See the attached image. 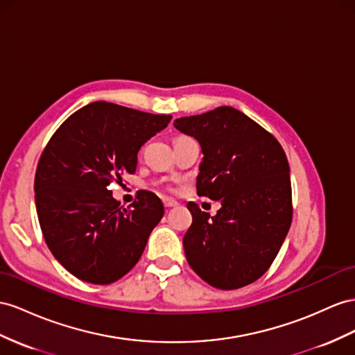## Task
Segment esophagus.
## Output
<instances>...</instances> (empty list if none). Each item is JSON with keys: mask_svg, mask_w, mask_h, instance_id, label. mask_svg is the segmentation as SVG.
I'll use <instances>...</instances> for the list:
<instances>
[{"mask_svg": "<svg viewBox=\"0 0 355 355\" xmlns=\"http://www.w3.org/2000/svg\"><path fill=\"white\" fill-rule=\"evenodd\" d=\"M163 205H165L166 210H169V208L175 207V205H177V202H175V201H172V199H163Z\"/></svg>", "mask_w": 355, "mask_h": 355, "instance_id": "esophagus-1", "label": "esophagus"}]
</instances>
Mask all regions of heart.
<instances>
[{"mask_svg":"<svg viewBox=\"0 0 355 355\" xmlns=\"http://www.w3.org/2000/svg\"><path fill=\"white\" fill-rule=\"evenodd\" d=\"M160 187H162L163 190H166V192H169V193L177 192V187H175L174 184H171V183H162Z\"/></svg>","mask_w":355,"mask_h":355,"instance_id":"1","label":"heart"}]
</instances>
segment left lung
Instances as JSON below:
<instances>
[{
  "label": "left lung",
  "instance_id": "1",
  "mask_svg": "<svg viewBox=\"0 0 355 355\" xmlns=\"http://www.w3.org/2000/svg\"><path fill=\"white\" fill-rule=\"evenodd\" d=\"M174 125L201 144L198 195L222 202L211 219L187 204L189 266L217 289L246 286L270 268L293 220L286 154L264 127L231 106L177 118Z\"/></svg>",
  "mask_w": 355,
  "mask_h": 355
}]
</instances>
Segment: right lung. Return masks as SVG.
<instances>
[{"label": "right lung", "instance_id": "obj_1", "mask_svg": "<svg viewBox=\"0 0 355 355\" xmlns=\"http://www.w3.org/2000/svg\"><path fill=\"white\" fill-rule=\"evenodd\" d=\"M171 118L94 102L71 114L44 147L34 178L39 223L52 255L78 279L112 284L139 261L165 208L145 190L123 208L107 187L135 174L139 148Z\"/></svg>", "mask_w": 355, "mask_h": 355}]
</instances>
